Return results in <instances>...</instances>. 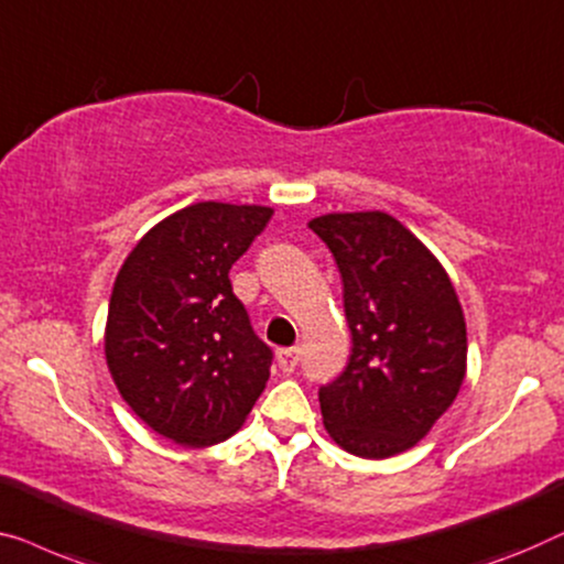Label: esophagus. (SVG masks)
Returning <instances> with one entry per match:
<instances>
[{
    "mask_svg": "<svg viewBox=\"0 0 564 564\" xmlns=\"http://www.w3.org/2000/svg\"><path fill=\"white\" fill-rule=\"evenodd\" d=\"M275 362H279V368L289 376V372L296 370L299 365V350L296 347H283V350H279V355H275Z\"/></svg>",
    "mask_w": 564,
    "mask_h": 564,
    "instance_id": "esophagus-1",
    "label": "esophagus"
}]
</instances>
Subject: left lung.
Returning a JSON list of instances; mask_svg holds the SVG:
<instances>
[{
    "mask_svg": "<svg viewBox=\"0 0 564 564\" xmlns=\"http://www.w3.org/2000/svg\"><path fill=\"white\" fill-rule=\"evenodd\" d=\"M335 256L352 352L319 388L339 447L383 459L414 447L452 406L465 378L467 335L440 260L386 212L308 221Z\"/></svg>",
    "mask_w": 564,
    "mask_h": 564,
    "instance_id": "1",
    "label": "left lung"
}]
</instances>
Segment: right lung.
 <instances>
[{
  "label": "right lung",
  "mask_w": 564,
  "mask_h": 564,
  "mask_svg": "<svg viewBox=\"0 0 564 564\" xmlns=\"http://www.w3.org/2000/svg\"><path fill=\"white\" fill-rule=\"evenodd\" d=\"M273 209L202 202L150 229L109 299L105 352L117 391L165 440L232 437L271 376L273 350L232 293V268Z\"/></svg>",
  "instance_id": "obj_1"
}]
</instances>
